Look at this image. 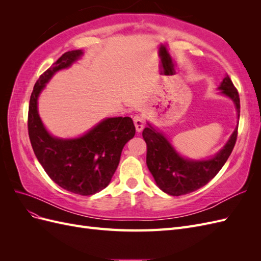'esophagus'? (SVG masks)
<instances>
[{"instance_id": "esophagus-1", "label": "esophagus", "mask_w": 261, "mask_h": 261, "mask_svg": "<svg viewBox=\"0 0 261 261\" xmlns=\"http://www.w3.org/2000/svg\"><path fill=\"white\" fill-rule=\"evenodd\" d=\"M134 124H135V127H136V130L138 133H140L141 130H143L144 126H145V118L143 115H135L134 116Z\"/></svg>"}]
</instances>
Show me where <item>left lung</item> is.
<instances>
[{
	"mask_svg": "<svg viewBox=\"0 0 261 261\" xmlns=\"http://www.w3.org/2000/svg\"><path fill=\"white\" fill-rule=\"evenodd\" d=\"M219 89L231 98L240 118V96L231 78H223ZM149 125V124H148ZM147 144V167L161 191L172 196L186 195L206 185L222 169L230 156L238 138V127L230 139L215 156L209 160L194 161L180 156L169 140L149 125L143 132Z\"/></svg>",
	"mask_w": 261,
	"mask_h": 261,
	"instance_id": "8db88e82",
	"label": "left lung"
}]
</instances>
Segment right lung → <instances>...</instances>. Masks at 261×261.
Returning <instances> with one entry per match:
<instances>
[{
	"mask_svg": "<svg viewBox=\"0 0 261 261\" xmlns=\"http://www.w3.org/2000/svg\"><path fill=\"white\" fill-rule=\"evenodd\" d=\"M82 55V50L64 53L39 77L29 101L28 134L38 161L54 183L70 193L89 196L111 181L122 150L136 129L132 118L125 116L106 118L74 139L55 138L46 132L38 114L39 94L58 70L69 67Z\"/></svg>",
	"mask_w": 261,
	"mask_h": 261,
	"instance_id": "right-lung-1",
	"label": "right lung"
}]
</instances>
